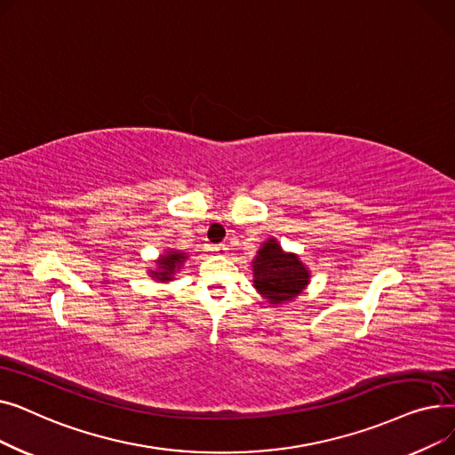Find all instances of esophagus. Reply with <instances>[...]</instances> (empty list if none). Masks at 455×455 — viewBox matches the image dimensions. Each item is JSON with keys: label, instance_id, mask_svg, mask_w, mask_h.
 <instances>
[{"label": "esophagus", "instance_id": "esophagus-1", "mask_svg": "<svg viewBox=\"0 0 455 455\" xmlns=\"http://www.w3.org/2000/svg\"><path fill=\"white\" fill-rule=\"evenodd\" d=\"M215 254H220V256H225L227 252H228V247L225 245V243H221V245H215L213 249H212Z\"/></svg>", "mask_w": 455, "mask_h": 455}]
</instances>
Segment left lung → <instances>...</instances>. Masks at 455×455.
Instances as JSON below:
<instances>
[{
  "label": "left lung",
  "instance_id": "1",
  "mask_svg": "<svg viewBox=\"0 0 455 455\" xmlns=\"http://www.w3.org/2000/svg\"><path fill=\"white\" fill-rule=\"evenodd\" d=\"M312 273L295 252L283 251L276 237L261 243L252 259V285L267 304L295 300L309 283Z\"/></svg>",
  "mask_w": 455,
  "mask_h": 455
}]
</instances>
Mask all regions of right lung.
<instances>
[{
    "label": "right lung",
    "mask_w": 455,
    "mask_h": 455,
    "mask_svg": "<svg viewBox=\"0 0 455 455\" xmlns=\"http://www.w3.org/2000/svg\"><path fill=\"white\" fill-rule=\"evenodd\" d=\"M188 259V254L177 249H167L158 256L155 261L156 269H149V276L156 282H173L177 273L182 269L184 261Z\"/></svg>",
    "instance_id": "right-lung-1"
}]
</instances>
